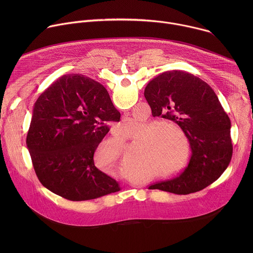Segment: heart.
<instances>
[{
  "label": "heart",
  "mask_w": 253,
  "mask_h": 253,
  "mask_svg": "<svg viewBox=\"0 0 253 253\" xmlns=\"http://www.w3.org/2000/svg\"><path fill=\"white\" fill-rule=\"evenodd\" d=\"M143 124L134 120H127L117 128L118 136L124 139L131 138L143 130ZM179 132V129L172 124H149L146 128V135L139 141V147L135 151L134 164L139 169H156L174 162L176 159V148L171 134ZM99 160L108 161L112 164V170H124L127 167V159L123 143L118 140H110L103 143L97 151ZM128 160L133 167L130 154ZM181 170L178 168L177 171Z\"/></svg>",
  "instance_id": "b5f03b06"
}]
</instances>
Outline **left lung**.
I'll return each mask as SVG.
<instances>
[{
    "label": "left lung",
    "mask_w": 253,
    "mask_h": 253,
    "mask_svg": "<svg viewBox=\"0 0 253 253\" xmlns=\"http://www.w3.org/2000/svg\"><path fill=\"white\" fill-rule=\"evenodd\" d=\"M144 96L152 115L171 120L183 130L192 152L181 174L149 189L186 195L216 181L230 163L232 143L229 117L212 88L190 73L168 71L148 83Z\"/></svg>",
    "instance_id": "obj_1"
}]
</instances>
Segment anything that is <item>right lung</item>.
I'll list each match as a JSON object with an SVG mask.
<instances>
[{
    "instance_id": "right-lung-1",
    "label": "right lung",
    "mask_w": 253,
    "mask_h": 253,
    "mask_svg": "<svg viewBox=\"0 0 253 253\" xmlns=\"http://www.w3.org/2000/svg\"><path fill=\"white\" fill-rule=\"evenodd\" d=\"M103 85L84 75H64L36 101L27 147L44 187L71 201L95 199L120 190L100 171L94 153L120 120Z\"/></svg>"
}]
</instances>
